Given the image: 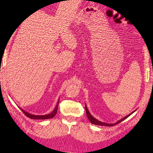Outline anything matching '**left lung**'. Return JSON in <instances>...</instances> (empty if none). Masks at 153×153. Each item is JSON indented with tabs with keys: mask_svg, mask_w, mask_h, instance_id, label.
Here are the masks:
<instances>
[{
	"mask_svg": "<svg viewBox=\"0 0 153 153\" xmlns=\"http://www.w3.org/2000/svg\"><path fill=\"white\" fill-rule=\"evenodd\" d=\"M85 110H86V114H87V118H88L89 120L91 122V123H93V124H95V125H98V126H115L116 124H118V123H120L121 122L123 121V120H124L125 119H126L127 118H128V117H129V116H130L131 114H133L135 111H135L131 112V114H129V115L126 116L123 118L118 120V121L117 122H116L115 123H108L102 122H100V121H99V120H97V119H95V118H94V117H93L91 116V114H90V112H89V110H88V109H87L86 106H85Z\"/></svg>",
	"mask_w": 153,
	"mask_h": 153,
	"instance_id": "8db88e82",
	"label": "left lung"
}]
</instances>
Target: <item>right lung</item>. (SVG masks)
I'll return each instance as SVG.
<instances>
[{
	"mask_svg": "<svg viewBox=\"0 0 153 153\" xmlns=\"http://www.w3.org/2000/svg\"><path fill=\"white\" fill-rule=\"evenodd\" d=\"M58 103H59V100H58V101L57 102V105L55 107V108L53 110V111L52 112L51 114H46V115H33V114H31L28 113L27 112H25L24 110H23L22 108H20V110L23 112V113L24 114L29 117L31 119H34V120H45V119H49V118H53V117L56 115V114L57 112V110H58Z\"/></svg>",
	"mask_w": 153,
	"mask_h": 153,
	"instance_id": "right-lung-1",
	"label": "right lung"
}]
</instances>
